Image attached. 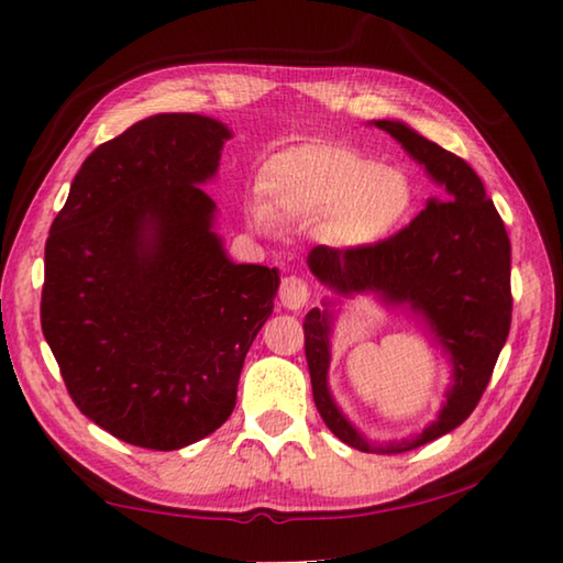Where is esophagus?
<instances>
[{
	"mask_svg": "<svg viewBox=\"0 0 563 563\" xmlns=\"http://www.w3.org/2000/svg\"><path fill=\"white\" fill-rule=\"evenodd\" d=\"M310 298V290H308V283L295 278V275H288V278H283L280 283V305L288 310H300L305 308V302Z\"/></svg>",
	"mask_w": 563,
	"mask_h": 563,
	"instance_id": "34e87169",
	"label": "esophagus"
}]
</instances>
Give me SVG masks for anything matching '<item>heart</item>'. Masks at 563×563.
Masks as SVG:
<instances>
[{"label": "heart", "instance_id": "b5f03b06", "mask_svg": "<svg viewBox=\"0 0 563 563\" xmlns=\"http://www.w3.org/2000/svg\"><path fill=\"white\" fill-rule=\"evenodd\" d=\"M261 188L280 211L318 218V235L345 253L369 251L402 231L415 211V184L402 168L379 166L362 151L302 144L271 156ZM255 223H268V206L251 208Z\"/></svg>", "mask_w": 563, "mask_h": 563}]
</instances>
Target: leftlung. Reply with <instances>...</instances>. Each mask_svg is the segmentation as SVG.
Returning a JSON list of instances; mask_svg holds the SVG:
<instances>
[{"label":"left lung","instance_id":"1","mask_svg":"<svg viewBox=\"0 0 563 563\" xmlns=\"http://www.w3.org/2000/svg\"><path fill=\"white\" fill-rule=\"evenodd\" d=\"M402 144L437 186L412 223L369 251H312L310 271L335 298L305 316V357L316 407L330 432L360 452L417 450L460 427L474 412L497 365L511 325V243L482 178L464 158L419 136L402 121H373ZM355 294H375L402 307L431 330L451 357L453 385L435 422L409 441L377 445L341 412L327 385L334 305Z\"/></svg>","mask_w":563,"mask_h":563}]
</instances>
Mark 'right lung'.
<instances>
[{
  "instance_id": "add662e5",
  "label": "right lung",
  "mask_w": 563,
  "mask_h": 563,
  "mask_svg": "<svg viewBox=\"0 0 563 563\" xmlns=\"http://www.w3.org/2000/svg\"><path fill=\"white\" fill-rule=\"evenodd\" d=\"M233 133L156 113L74 176L44 247L42 330L74 405L121 442L170 452L235 407L280 275L233 263L201 188Z\"/></svg>"
}]
</instances>
